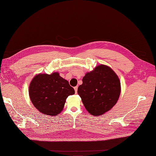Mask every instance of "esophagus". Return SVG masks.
I'll list each match as a JSON object with an SVG mask.
<instances>
[{"mask_svg": "<svg viewBox=\"0 0 156 156\" xmlns=\"http://www.w3.org/2000/svg\"><path fill=\"white\" fill-rule=\"evenodd\" d=\"M74 89H75V93L76 94L77 93V90H78V86H76L74 87Z\"/></svg>", "mask_w": 156, "mask_h": 156, "instance_id": "1", "label": "esophagus"}]
</instances>
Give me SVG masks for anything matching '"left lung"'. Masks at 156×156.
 I'll return each instance as SVG.
<instances>
[{"instance_id":"8db88e82","label":"left lung","mask_w":156,"mask_h":156,"mask_svg":"<svg viewBox=\"0 0 156 156\" xmlns=\"http://www.w3.org/2000/svg\"><path fill=\"white\" fill-rule=\"evenodd\" d=\"M79 86L78 94L88 112L102 115L109 111L119 99V79L113 70L105 65L97 66L87 73Z\"/></svg>"}]
</instances>
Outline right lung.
Segmentation results:
<instances>
[{
	"label": "right lung",
	"instance_id": "right-lung-1",
	"mask_svg": "<svg viewBox=\"0 0 156 156\" xmlns=\"http://www.w3.org/2000/svg\"><path fill=\"white\" fill-rule=\"evenodd\" d=\"M75 94V90L59 73L39 74L31 81L29 95L35 107L44 114L57 116L61 112L69 95Z\"/></svg>",
	"mask_w": 156,
	"mask_h": 156
}]
</instances>
